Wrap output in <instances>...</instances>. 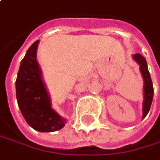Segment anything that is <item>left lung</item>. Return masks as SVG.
<instances>
[{"label":"left lung","instance_id":"left-lung-1","mask_svg":"<svg viewBox=\"0 0 160 160\" xmlns=\"http://www.w3.org/2000/svg\"><path fill=\"white\" fill-rule=\"evenodd\" d=\"M133 60L140 65V71L143 78V102H142V118H145V116L148 114L150 111V107L153 101V96H154V88L150 73L148 71L147 62L146 60L142 55L140 53H136L132 55Z\"/></svg>","mask_w":160,"mask_h":160}]
</instances>
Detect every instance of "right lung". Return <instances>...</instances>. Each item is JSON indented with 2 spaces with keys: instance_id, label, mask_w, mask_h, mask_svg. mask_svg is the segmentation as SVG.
Segmentation results:
<instances>
[{
  "instance_id": "add662e5",
  "label": "right lung",
  "mask_w": 160,
  "mask_h": 160,
  "mask_svg": "<svg viewBox=\"0 0 160 160\" xmlns=\"http://www.w3.org/2000/svg\"><path fill=\"white\" fill-rule=\"evenodd\" d=\"M38 44L39 40L29 48L20 62L16 81L17 100L31 128L40 132H53L62 128L66 119L51 107L50 96L36 59Z\"/></svg>"
}]
</instances>
